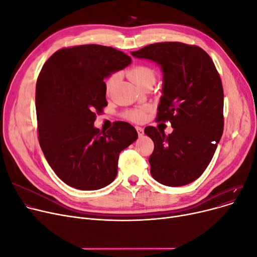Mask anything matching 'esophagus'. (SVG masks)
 Here are the masks:
<instances>
[{
	"label": "esophagus",
	"mask_w": 257,
	"mask_h": 257,
	"mask_svg": "<svg viewBox=\"0 0 257 257\" xmlns=\"http://www.w3.org/2000/svg\"><path fill=\"white\" fill-rule=\"evenodd\" d=\"M136 129H137V131H138V133H139V137H143L144 136V129L142 128V127H136Z\"/></svg>",
	"instance_id": "34e87169"
}]
</instances>
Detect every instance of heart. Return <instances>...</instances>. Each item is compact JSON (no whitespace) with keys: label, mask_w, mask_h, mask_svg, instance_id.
Instances as JSON below:
<instances>
[{"label":"heart","mask_w":257,"mask_h":257,"mask_svg":"<svg viewBox=\"0 0 257 257\" xmlns=\"http://www.w3.org/2000/svg\"><path fill=\"white\" fill-rule=\"evenodd\" d=\"M128 76L129 78L133 81L134 83L142 87L144 84L148 82H155L156 80V74L155 71L150 66L147 65H137L132 67L128 71ZM119 79V74L118 73H113L109 77H108L105 80V91L107 93L111 92L112 88L116 84V82ZM147 110V107L144 108H138V109H133L129 110L125 113V116L131 120H142L145 117V112Z\"/></svg>","instance_id":"obj_1"}]
</instances>
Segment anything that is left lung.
<instances>
[{
    "label": "left lung",
    "mask_w": 257,
    "mask_h": 257,
    "mask_svg": "<svg viewBox=\"0 0 257 257\" xmlns=\"http://www.w3.org/2000/svg\"><path fill=\"white\" fill-rule=\"evenodd\" d=\"M152 60L164 73L158 121H170L173 132L148 126L154 142L149 157L152 177L168 186H182L198 179L209 163L224 129V92L210 56L198 46L178 42L157 43L131 52Z\"/></svg>",
    "instance_id": "left-lung-1"
}]
</instances>
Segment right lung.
Segmentation results:
<instances>
[{
    "label": "right lung",
    "mask_w": 257,
    "mask_h": 257,
    "mask_svg": "<svg viewBox=\"0 0 257 257\" xmlns=\"http://www.w3.org/2000/svg\"><path fill=\"white\" fill-rule=\"evenodd\" d=\"M131 57L100 45L63 48L44 64L36 82L38 141L50 167L67 185L99 190L116 177L119 152L138 140L126 121L102 132L93 127L107 106L104 78Z\"/></svg>",
    "instance_id": "obj_1"
}]
</instances>
